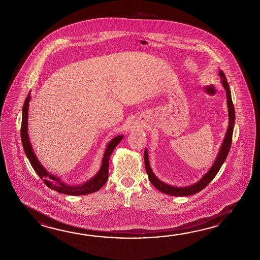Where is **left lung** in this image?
<instances>
[{"label": "left lung", "instance_id": "obj_1", "mask_svg": "<svg viewBox=\"0 0 260 260\" xmlns=\"http://www.w3.org/2000/svg\"><path fill=\"white\" fill-rule=\"evenodd\" d=\"M219 76L222 79L221 82H222L223 87L226 90V93H227V99H228L227 105H228L230 122H229V127L227 133H226V136H225L224 141H223L221 148L219 150V153L217 154V159H216L215 163L213 164L212 168L208 170V172L206 173L205 176H203V178L197 183L193 184V185L180 188V187L168 185L164 182H162L161 180H159L154 176L153 171L150 168L148 154H147V150L145 149L144 150V163H145V170H146V173L148 175L149 180L161 192H164L166 194H170V196H188L201 191L203 189H205L208 185V183L215 178V176L217 175V172L219 171L221 166L227 158V155H228L230 149H231V145H232L233 127H234V120H235V111H234V106H233V100H232V95H231V90H230V87H229L228 81H227V79H226L222 70L219 71Z\"/></svg>", "mask_w": 260, "mask_h": 260}]
</instances>
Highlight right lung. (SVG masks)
I'll use <instances>...</instances> for the list:
<instances>
[{"label":"right lung","instance_id":"right-lung-1","mask_svg":"<svg viewBox=\"0 0 260 260\" xmlns=\"http://www.w3.org/2000/svg\"><path fill=\"white\" fill-rule=\"evenodd\" d=\"M29 100H30V93H28V95L27 96L22 109L21 141L24 151L27 154V158L29 160L34 170L36 171L38 176L41 179H43L44 183L50 189H53L54 191L68 194V196H84V194H89L100 190L102 187L105 185L106 180L108 179V166H109L110 155L117 144L120 143L123 136L118 135L109 142L104 154L101 169L92 179H90L89 181H87L86 183L81 185H68L57 177L48 173L41 163L38 161L37 157L32 150L31 144L29 143L28 136H27V111H28Z\"/></svg>","mask_w":260,"mask_h":260}]
</instances>
